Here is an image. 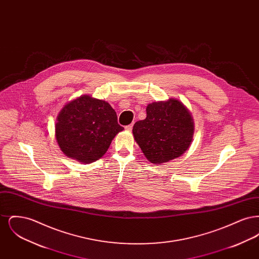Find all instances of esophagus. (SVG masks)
<instances>
[{
  "instance_id": "1",
  "label": "esophagus",
  "mask_w": 259,
  "mask_h": 259,
  "mask_svg": "<svg viewBox=\"0 0 259 259\" xmlns=\"http://www.w3.org/2000/svg\"><path fill=\"white\" fill-rule=\"evenodd\" d=\"M132 128H133V124L127 125V126L125 127V129H126V130H128V131H131V130H132Z\"/></svg>"
}]
</instances>
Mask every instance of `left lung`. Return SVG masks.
<instances>
[{"instance_id": "8db88e82", "label": "left lung", "mask_w": 259, "mask_h": 259, "mask_svg": "<svg viewBox=\"0 0 259 259\" xmlns=\"http://www.w3.org/2000/svg\"><path fill=\"white\" fill-rule=\"evenodd\" d=\"M194 134L190 111L177 99L153 102L147 107V117L137 121L133 135L148 161L162 164L183 155Z\"/></svg>"}]
</instances>
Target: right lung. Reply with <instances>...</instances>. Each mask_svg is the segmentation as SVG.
I'll list each match as a JSON object with an SVG mask.
<instances>
[{
  "instance_id": "right-lung-1",
  "label": "right lung",
  "mask_w": 259,
  "mask_h": 259,
  "mask_svg": "<svg viewBox=\"0 0 259 259\" xmlns=\"http://www.w3.org/2000/svg\"><path fill=\"white\" fill-rule=\"evenodd\" d=\"M123 129L108 102L82 95L63 107L56 118L55 137L69 158L87 164L100 159Z\"/></svg>"
}]
</instances>
